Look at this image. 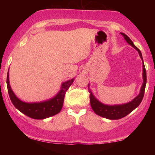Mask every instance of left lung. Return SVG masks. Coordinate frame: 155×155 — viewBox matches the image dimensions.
Wrapping results in <instances>:
<instances>
[{"instance_id": "obj_1", "label": "left lung", "mask_w": 155, "mask_h": 155, "mask_svg": "<svg viewBox=\"0 0 155 155\" xmlns=\"http://www.w3.org/2000/svg\"><path fill=\"white\" fill-rule=\"evenodd\" d=\"M120 34L124 36L125 40H126V41L128 42L130 45L132 46L133 48H135V49L137 51V52H138L142 61H143V85L141 87L140 92L139 94L137 95L135 99H133L132 101H130V102L124 104H118V105L104 104L100 102L98 99L95 98V97L92 94V91L89 90V92L90 93V104H91V107L92 108L93 111H94V113L97 114V115L101 116V117L108 118V119H111V120H117V119H120V118H124L138 107L143 99L144 94H145L146 82H147L146 70L145 68V65H144L143 56H142L140 51L139 50L138 48H137L136 46L134 45V44L133 43V41H131L130 38H129L126 34L122 33V32Z\"/></svg>"}]
</instances>
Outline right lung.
<instances>
[{
    "label": "right lung",
    "instance_id": "1",
    "mask_svg": "<svg viewBox=\"0 0 155 155\" xmlns=\"http://www.w3.org/2000/svg\"><path fill=\"white\" fill-rule=\"evenodd\" d=\"M73 81L74 79H71L63 82L59 92L51 99L41 102L27 103L21 101L14 94L10 85L9 71L7 75L8 91L12 104L22 114L35 119H44L58 114L63 107L65 92Z\"/></svg>",
    "mask_w": 155,
    "mask_h": 155
}]
</instances>
